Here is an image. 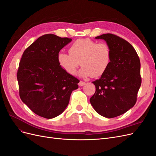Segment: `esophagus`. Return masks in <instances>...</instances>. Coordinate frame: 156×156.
Segmentation results:
<instances>
[{
  "instance_id": "1",
  "label": "esophagus",
  "mask_w": 156,
  "mask_h": 156,
  "mask_svg": "<svg viewBox=\"0 0 156 156\" xmlns=\"http://www.w3.org/2000/svg\"><path fill=\"white\" fill-rule=\"evenodd\" d=\"M84 84H85V82L82 81H80V82L79 83V85L80 87H83V86L84 85Z\"/></svg>"
}]
</instances>
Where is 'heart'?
Masks as SVG:
<instances>
[{
  "instance_id": "1",
  "label": "heart",
  "mask_w": 156,
  "mask_h": 156,
  "mask_svg": "<svg viewBox=\"0 0 156 156\" xmlns=\"http://www.w3.org/2000/svg\"><path fill=\"white\" fill-rule=\"evenodd\" d=\"M69 54L60 52L58 62L67 73L74 75L80 64L79 75L83 77L101 76L109 66L112 50L106 43H97L90 39H79L70 45Z\"/></svg>"
}]
</instances>
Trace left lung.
<instances>
[{
  "mask_svg": "<svg viewBox=\"0 0 156 156\" xmlns=\"http://www.w3.org/2000/svg\"><path fill=\"white\" fill-rule=\"evenodd\" d=\"M112 50L109 66L100 79L93 81L96 92L90 99L100 115L111 119L120 116L133 107L141 85L140 62L136 51L128 41L115 34H102Z\"/></svg>",
  "mask_w": 156,
  "mask_h": 156,
  "instance_id": "1",
  "label": "left lung"
}]
</instances>
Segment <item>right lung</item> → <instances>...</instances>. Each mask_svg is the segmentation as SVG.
Returning <instances> with one entry per match:
<instances>
[{
  "mask_svg": "<svg viewBox=\"0 0 156 156\" xmlns=\"http://www.w3.org/2000/svg\"><path fill=\"white\" fill-rule=\"evenodd\" d=\"M72 41L48 34L38 37L25 50L17 78L22 101L45 119L60 115L68 106L79 79L67 73L58 62L59 51Z\"/></svg>",
  "mask_w": 156,
  "mask_h": 156,
  "instance_id": "add662e5",
  "label": "right lung"
}]
</instances>
